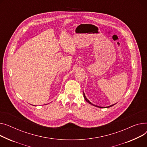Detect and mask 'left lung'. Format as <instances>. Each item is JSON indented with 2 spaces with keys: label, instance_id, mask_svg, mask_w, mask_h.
<instances>
[{
  "label": "left lung",
  "instance_id": "1",
  "mask_svg": "<svg viewBox=\"0 0 147 147\" xmlns=\"http://www.w3.org/2000/svg\"><path fill=\"white\" fill-rule=\"evenodd\" d=\"M84 98H85V100L87 101V102H88V103H90V104H91V105H93V106H96V107H98V106H96V105H92V103L87 98V97H85V94H84ZM113 105H111V106H108V107H111V106H113Z\"/></svg>",
  "mask_w": 147,
  "mask_h": 147
}]
</instances>
